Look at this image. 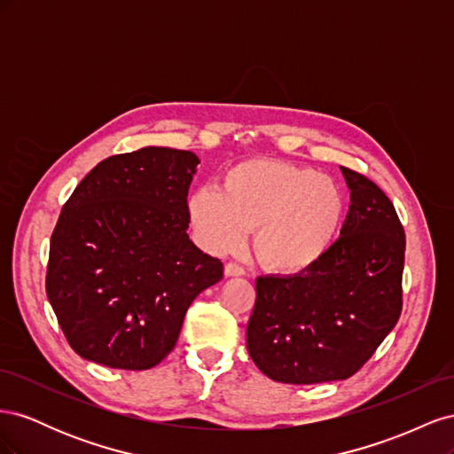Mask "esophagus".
Returning a JSON list of instances; mask_svg holds the SVG:
<instances>
[{
	"label": "esophagus",
	"mask_w": 454,
	"mask_h": 454,
	"mask_svg": "<svg viewBox=\"0 0 454 454\" xmlns=\"http://www.w3.org/2000/svg\"><path fill=\"white\" fill-rule=\"evenodd\" d=\"M244 269L237 263H227L225 265V277H242Z\"/></svg>",
	"instance_id": "esophagus-1"
}]
</instances>
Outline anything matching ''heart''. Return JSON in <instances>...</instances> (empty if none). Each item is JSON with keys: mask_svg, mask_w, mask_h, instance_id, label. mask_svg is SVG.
Segmentation results:
<instances>
[{"mask_svg": "<svg viewBox=\"0 0 454 454\" xmlns=\"http://www.w3.org/2000/svg\"><path fill=\"white\" fill-rule=\"evenodd\" d=\"M345 195L333 177L309 167L250 159L231 167L215 187L187 199L195 237L212 254L237 252L254 229L261 265L272 272H303L332 252L345 222Z\"/></svg>", "mask_w": 454, "mask_h": 454, "instance_id": "obj_1", "label": "heart"}]
</instances>
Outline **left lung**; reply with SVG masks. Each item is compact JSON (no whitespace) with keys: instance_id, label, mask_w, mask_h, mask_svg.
Here are the masks:
<instances>
[{"instance_id":"obj_1","label":"left lung","mask_w":454,"mask_h":454,"mask_svg":"<svg viewBox=\"0 0 454 454\" xmlns=\"http://www.w3.org/2000/svg\"><path fill=\"white\" fill-rule=\"evenodd\" d=\"M340 170L350 206L332 252L303 272L255 280L246 345L261 373L277 382L352 377L402 314L400 217L377 184Z\"/></svg>"}]
</instances>
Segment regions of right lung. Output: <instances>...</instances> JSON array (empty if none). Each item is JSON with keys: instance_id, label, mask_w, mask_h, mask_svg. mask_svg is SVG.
Returning <instances> with one entry per match:
<instances>
[{"instance_id": "obj_1", "label": "right lung", "mask_w": 454, "mask_h": 454, "mask_svg": "<svg viewBox=\"0 0 454 454\" xmlns=\"http://www.w3.org/2000/svg\"><path fill=\"white\" fill-rule=\"evenodd\" d=\"M199 157L142 147L81 180L52 231L47 297L89 362L142 371L174 348L193 299L223 263L189 239L187 193Z\"/></svg>"}]
</instances>
